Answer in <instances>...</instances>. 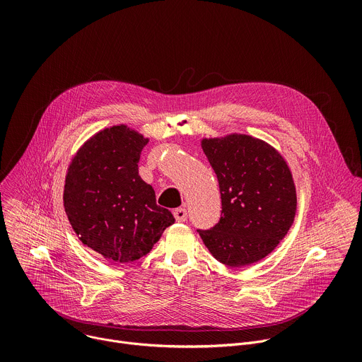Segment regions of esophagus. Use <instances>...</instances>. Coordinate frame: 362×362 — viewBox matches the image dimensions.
Segmentation results:
<instances>
[{"instance_id":"obj_1","label":"esophagus","mask_w":362,"mask_h":362,"mask_svg":"<svg viewBox=\"0 0 362 362\" xmlns=\"http://www.w3.org/2000/svg\"><path fill=\"white\" fill-rule=\"evenodd\" d=\"M173 216L177 222H185L187 219V211L185 208H177L173 211Z\"/></svg>"}]
</instances>
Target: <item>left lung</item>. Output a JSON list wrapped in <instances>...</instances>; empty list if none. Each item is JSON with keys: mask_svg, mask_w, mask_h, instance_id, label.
I'll return each instance as SVG.
<instances>
[{"mask_svg": "<svg viewBox=\"0 0 362 362\" xmlns=\"http://www.w3.org/2000/svg\"><path fill=\"white\" fill-rule=\"evenodd\" d=\"M221 187L222 215L199 235L216 261L239 268L268 256L291 229L296 189L282 154L242 133L200 139Z\"/></svg>", "mask_w": 362, "mask_h": 362, "instance_id": "left-lung-1", "label": "left lung"}]
</instances>
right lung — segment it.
Masks as SVG:
<instances>
[{
    "instance_id": "obj_1",
    "label": "right lung",
    "mask_w": 362,
    "mask_h": 362,
    "mask_svg": "<svg viewBox=\"0 0 362 362\" xmlns=\"http://www.w3.org/2000/svg\"><path fill=\"white\" fill-rule=\"evenodd\" d=\"M148 137L127 124L103 129L71 158L64 180V211L80 242L110 262L129 264L148 253L173 215L139 175Z\"/></svg>"
}]
</instances>
